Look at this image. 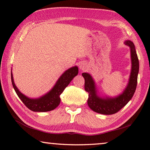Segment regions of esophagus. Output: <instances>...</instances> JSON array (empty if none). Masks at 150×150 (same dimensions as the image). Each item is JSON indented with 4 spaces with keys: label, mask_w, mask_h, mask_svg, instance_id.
Here are the masks:
<instances>
[{
    "label": "esophagus",
    "mask_w": 150,
    "mask_h": 150,
    "mask_svg": "<svg viewBox=\"0 0 150 150\" xmlns=\"http://www.w3.org/2000/svg\"><path fill=\"white\" fill-rule=\"evenodd\" d=\"M79 69H80L81 71H85L86 69H88V64H86V62H83L79 64Z\"/></svg>",
    "instance_id": "1"
}]
</instances>
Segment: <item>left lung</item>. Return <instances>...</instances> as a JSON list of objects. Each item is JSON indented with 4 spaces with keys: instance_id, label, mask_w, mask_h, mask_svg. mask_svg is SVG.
Masks as SVG:
<instances>
[{
    "instance_id": "obj_1",
    "label": "left lung",
    "mask_w": 150,
    "mask_h": 150,
    "mask_svg": "<svg viewBox=\"0 0 150 150\" xmlns=\"http://www.w3.org/2000/svg\"><path fill=\"white\" fill-rule=\"evenodd\" d=\"M124 44L130 48L131 69L128 83L121 94L116 96L103 95L101 92H99L92 75L88 73H82L84 79V89L88 93L87 103L89 108L95 112L103 115L115 113L127 104L134 94L139 72V61L134 43L131 40H127Z\"/></svg>"
}]
</instances>
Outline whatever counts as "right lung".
<instances>
[{
	"instance_id": "right-lung-1",
	"label": "right lung",
	"mask_w": 150,
	"mask_h": 150,
	"mask_svg": "<svg viewBox=\"0 0 150 150\" xmlns=\"http://www.w3.org/2000/svg\"><path fill=\"white\" fill-rule=\"evenodd\" d=\"M78 72V67L76 66L65 71L50 91L37 98H29L19 91L13 81L12 69H11V79L16 94L30 110L35 112H46V111L53 110L58 107L60 103L59 96L73 80V79L77 75Z\"/></svg>"
}]
</instances>
